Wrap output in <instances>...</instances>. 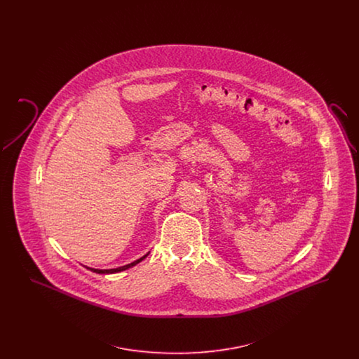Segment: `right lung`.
<instances>
[{
	"label": "right lung",
	"mask_w": 359,
	"mask_h": 359,
	"mask_svg": "<svg viewBox=\"0 0 359 359\" xmlns=\"http://www.w3.org/2000/svg\"><path fill=\"white\" fill-rule=\"evenodd\" d=\"M148 255H149V253H148ZM148 255H145V256L138 258V259H136V261H135V262H132V264H128V265H125V266H120V268H116V269H93V268H87V269H90V271H93V272L100 274L117 273V272H122V271H125V269H129V268L135 266V265H137L138 262H141V261H142L145 257L148 256Z\"/></svg>",
	"instance_id": "add662e5"
}]
</instances>
